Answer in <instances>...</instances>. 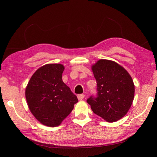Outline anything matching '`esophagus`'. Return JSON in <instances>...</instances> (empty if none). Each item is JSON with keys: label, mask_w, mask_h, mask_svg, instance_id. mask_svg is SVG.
I'll return each mask as SVG.
<instances>
[{"label": "esophagus", "mask_w": 157, "mask_h": 157, "mask_svg": "<svg viewBox=\"0 0 157 157\" xmlns=\"http://www.w3.org/2000/svg\"><path fill=\"white\" fill-rule=\"evenodd\" d=\"M78 98L79 100H82L84 98V94H79L78 95Z\"/></svg>", "instance_id": "esophagus-1"}]
</instances>
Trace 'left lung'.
<instances>
[{
  "mask_svg": "<svg viewBox=\"0 0 157 157\" xmlns=\"http://www.w3.org/2000/svg\"><path fill=\"white\" fill-rule=\"evenodd\" d=\"M91 69L96 79L98 97L87 102L94 113L105 121L113 123L128 112L134 97V84L131 75L113 61L99 59Z\"/></svg>",
  "mask_w": 157,
  "mask_h": 157,
  "instance_id": "8db88e82",
  "label": "left lung"
}]
</instances>
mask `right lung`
Masks as SVG:
<instances>
[{
	"label": "right lung",
	"mask_w": 157,
	"mask_h": 157,
	"mask_svg": "<svg viewBox=\"0 0 157 157\" xmlns=\"http://www.w3.org/2000/svg\"><path fill=\"white\" fill-rule=\"evenodd\" d=\"M64 66L48 63L37 69L25 89V98L30 112L37 121L48 127L62 123L78 102L75 95L63 83Z\"/></svg>",
	"instance_id": "add662e5"
}]
</instances>
